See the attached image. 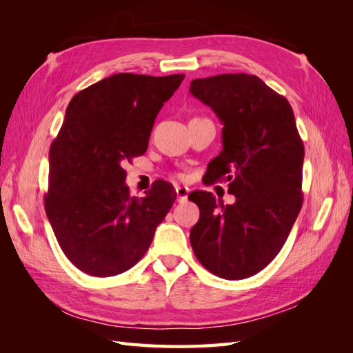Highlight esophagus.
Wrapping results in <instances>:
<instances>
[{"instance_id":"34e87169","label":"esophagus","mask_w":353,"mask_h":353,"mask_svg":"<svg viewBox=\"0 0 353 353\" xmlns=\"http://www.w3.org/2000/svg\"><path fill=\"white\" fill-rule=\"evenodd\" d=\"M175 191H176V200H178L179 203L187 201L188 193H190V190H188L187 187H176Z\"/></svg>"}]
</instances>
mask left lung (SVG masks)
<instances>
[{
	"label": "left lung",
	"instance_id": "obj_1",
	"mask_svg": "<svg viewBox=\"0 0 353 353\" xmlns=\"http://www.w3.org/2000/svg\"><path fill=\"white\" fill-rule=\"evenodd\" d=\"M190 92L223 123V148L206 178L227 181L236 197L223 205L208 191L188 196L200 209L191 248L212 274L248 279L279 254L301 212L303 141L290 103L254 74L194 79Z\"/></svg>",
	"mask_w": 353,
	"mask_h": 353
}]
</instances>
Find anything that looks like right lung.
<instances>
[{"label":"right lung","mask_w":353,"mask_h":353,"mask_svg":"<svg viewBox=\"0 0 353 353\" xmlns=\"http://www.w3.org/2000/svg\"><path fill=\"white\" fill-rule=\"evenodd\" d=\"M184 77L116 73L70 100L50 147L44 206L63 253L82 272L132 268L172 208L176 193L166 181L131 197L123 165L145 153L159 110Z\"/></svg>","instance_id":"right-lung-1"}]
</instances>
